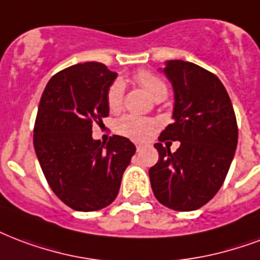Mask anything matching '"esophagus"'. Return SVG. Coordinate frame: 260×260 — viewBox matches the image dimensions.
<instances>
[{"label": "esophagus", "mask_w": 260, "mask_h": 260, "mask_svg": "<svg viewBox=\"0 0 260 260\" xmlns=\"http://www.w3.org/2000/svg\"><path fill=\"white\" fill-rule=\"evenodd\" d=\"M140 148H142V144H136V150L138 151H140Z\"/></svg>", "instance_id": "obj_1"}]
</instances>
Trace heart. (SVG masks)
Listing matches in <instances>:
<instances>
[{"label":"heart","instance_id":"1","mask_svg":"<svg viewBox=\"0 0 260 260\" xmlns=\"http://www.w3.org/2000/svg\"><path fill=\"white\" fill-rule=\"evenodd\" d=\"M135 80L143 87L152 99H164L168 94V87L162 79L148 72V71H140L135 75ZM124 91L125 84L122 80L117 79L110 84L106 95V104L110 112H118L122 106V99H124ZM154 128V122L148 118H140V117L128 116L121 117L114 125V129L118 135L129 138L132 140H143L150 135Z\"/></svg>","mask_w":260,"mask_h":260}]
</instances>
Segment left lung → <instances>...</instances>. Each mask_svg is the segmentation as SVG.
Segmentation results:
<instances>
[{
    "mask_svg": "<svg viewBox=\"0 0 260 260\" xmlns=\"http://www.w3.org/2000/svg\"><path fill=\"white\" fill-rule=\"evenodd\" d=\"M174 92L173 124L161 132L180 142L176 152L155 143L159 159L148 176L159 203L176 211L201 209L222 187L237 147V122L231 98L215 75L183 59L159 68Z\"/></svg>",
    "mask_w": 260,
    "mask_h": 260,
    "instance_id": "left-lung-1",
    "label": "left lung"
}]
</instances>
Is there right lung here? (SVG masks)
I'll return each mask as SVG.
<instances>
[{"label": "right lung", "mask_w": 260, "mask_h": 260, "mask_svg": "<svg viewBox=\"0 0 260 260\" xmlns=\"http://www.w3.org/2000/svg\"><path fill=\"white\" fill-rule=\"evenodd\" d=\"M117 73L101 62L72 65L51 77L34 128V148L55 195L76 211H95L116 199L136 151L129 139H92V124L109 116L106 95Z\"/></svg>", "instance_id": "right-lung-1"}]
</instances>
